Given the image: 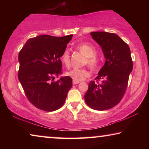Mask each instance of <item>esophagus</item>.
<instances>
[{
    "instance_id": "1",
    "label": "esophagus",
    "mask_w": 149,
    "mask_h": 149,
    "mask_svg": "<svg viewBox=\"0 0 149 149\" xmlns=\"http://www.w3.org/2000/svg\"><path fill=\"white\" fill-rule=\"evenodd\" d=\"M79 84V81H73V85H76V84Z\"/></svg>"
}]
</instances>
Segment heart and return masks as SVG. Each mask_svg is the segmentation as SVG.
Segmentation results:
<instances>
[{
    "label": "heart",
    "mask_w": 149,
    "mask_h": 149,
    "mask_svg": "<svg viewBox=\"0 0 149 149\" xmlns=\"http://www.w3.org/2000/svg\"><path fill=\"white\" fill-rule=\"evenodd\" d=\"M77 49L86 57L84 61V64H87L93 70H97L99 67V60L96 56L97 52L94 47L88 43H81L77 45ZM60 59L62 64L66 67H69L70 64V56L68 50H64L60 57ZM65 74L75 81H81L89 77L90 72L87 68H75L67 72Z\"/></svg>",
    "instance_id": "1"
}]
</instances>
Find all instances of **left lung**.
<instances>
[{
	"mask_svg": "<svg viewBox=\"0 0 149 149\" xmlns=\"http://www.w3.org/2000/svg\"><path fill=\"white\" fill-rule=\"evenodd\" d=\"M91 35L101 47L106 62L95 78L101 82L91 81L85 100L94 110H108L120 102L127 87L133 70L130 49L115 33L97 31L91 32Z\"/></svg>",
	"mask_w": 149,
	"mask_h": 149,
	"instance_id": "left-lung-1",
	"label": "left lung"
}]
</instances>
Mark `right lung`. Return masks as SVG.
<instances>
[{
	"instance_id": "add662e5",
	"label": "right lung",
	"mask_w": 149,
	"mask_h": 149,
	"mask_svg": "<svg viewBox=\"0 0 149 149\" xmlns=\"http://www.w3.org/2000/svg\"><path fill=\"white\" fill-rule=\"evenodd\" d=\"M72 37L39 35L29 39L20 50L18 79L27 99L39 109L52 112L64 104L72 78L53 80L62 73L60 57Z\"/></svg>"
}]
</instances>
